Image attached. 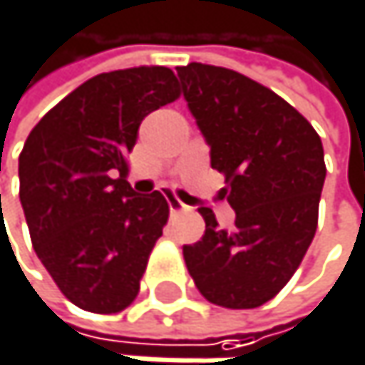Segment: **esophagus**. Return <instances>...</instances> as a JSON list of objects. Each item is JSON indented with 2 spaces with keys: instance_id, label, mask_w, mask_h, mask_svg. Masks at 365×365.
<instances>
[{
  "instance_id": "1",
  "label": "esophagus",
  "mask_w": 365,
  "mask_h": 365,
  "mask_svg": "<svg viewBox=\"0 0 365 365\" xmlns=\"http://www.w3.org/2000/svg\"><path fill=\"white\" fill-rule=\"evenodd\" d=\"M169 209H171V213H182V211H185L187 207L183 205L182 200H178V198H169Z\"/></svg>"
}]
</instances>
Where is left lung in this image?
Wrapping results in <instances>:
<instances>
[{"instance_id":"8db88e82","label":"left lung","mask_w":365,"mask_h":365,"mask_svg":"<svg viewBox=\"0 0 365 365\" xmlns=\"http://www.w3.org/2000/svg\"><path fill=\"white\" fill-rule=\"evenodd\" d=\"M187 110L202 133L211 167L226 175L220 196L235 228H217L209 207L205 235L183 245L198 292L224 309H255L274 298L307 254L326 182L315 128L270 88L226 67L178 69Z\"/></svg>"}]
</instances>
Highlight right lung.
I'll use <instances>...</instances> for the list:
<instances>
[{
    "instance_id": "obj_1",
    "label": "right lung",
    "mask_w": 365,
    "mask_h": 365,
    "mask_svg": "<svg viewBox=\"0 0 365 365\" xmlns=\"http://www.w3.org/2000/svg\"><path fill=\"white\" fill-rule=\"evenodd\" d=\"M175 73L139 65L78 86L29 133L19 158L34 250L58 289L91 313L126 309L169 217L167 198L137 194L126 154L141 120L178 99Z\"/></svg>"
}]
</instances>
